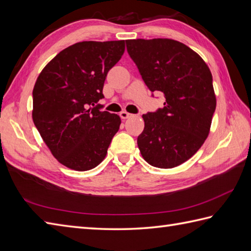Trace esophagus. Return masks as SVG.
I'll return each mask as SVG.
<instances>
[{
	"label": "esophagus",
	"mask_w": 251,
	"mask_h": 251,
	"mask_svg": "<svg viewBox=\"0 0 251 251\" xmlns=\"http://www.w3.org/2000/svg\"><path fill=\"white\" fill-rule=\"evenodd\" d=\"M132 114H130V113H128V112H126V111H122L121 113H120V116L123 120H126V119H128V118H130Z\"/></svg>",
	"instance_id": "1"
}]
</instances>
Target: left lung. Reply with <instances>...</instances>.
Wrapping results in <instances>:
<instances>
[{"instance_id": "8db88e82", "label": "left lung", "mask_w": 251, "mask_h": 251, "mask_svg": "<svg viewBox=\"0 0 251 251\" xmlns=\"http://www.w3.org/2000/svg\"><path fill=\"white\" fill-rule=\"evenodd\" d=\"M126 47L149 90L166 98L164 107L142 115L140 152L154 167H177L208 136L216 109L211 71L199 54L173 39H129Z\"/></svg>"}]
</instances>
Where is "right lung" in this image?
Instances as JSON below:
<instances>
[{"label": "right lung", "instance_id": "1", "mask_svg": "<svg viewBox=\"0 0 251 251\" xmlns=\"http://www.w3.org/2000/svg\"><path fill=\"white\" fill-rule=\"evenodd\" d=\"M125 40L82 42L64 49L39 74L33 90V122L52 155L75 171L95 168L107 155L121 118L98 101L108 72Z\"/></svg>", "mask_w": 251, "mask_h": 251}]
</instances>
